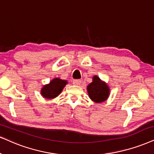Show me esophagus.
I'll return each instance as SVG.
<instances>
[{"instance_id": "1", "label": "esophagus", "mask_w": 154, "mask_h": 154, "mask_svg": "<svg viewBox=\"0 0 154 154\" xmlns=\"http://www.w3.org/2000/svg\"><path fill=\"white\" fill-rule=\"evenodd\" d=\"M81 82H81L80 79H74V80H73V84H74V85H80Z\"/></svg>"}]
</instances>
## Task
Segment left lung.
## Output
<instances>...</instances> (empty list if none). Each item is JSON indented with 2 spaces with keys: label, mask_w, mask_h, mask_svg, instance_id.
Returning a JSON list of instances; mask_svg holds the SVG:
<instances>
[{
  "label": "left lung",
  "mask_w": 154,
  "mask_h": 154,
  "mask_svg": "<svg viewBox=\"0 0 154 154\" xmlns=\"http://www.w3.org/2000/svg\"><path fill=\"white\" fill-rule=\"evenodd\" d=\"M87 91L91 100L97 103L104 102L109 95L108 86L101 81L97 76L93 77V82L87 86Z\"/></svg>",
  "instance_id": "obj_1"
}]
</instances>
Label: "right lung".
I'll return each mask as SVG.
<instances>
[{
	"instance_id": "obj_1",
	"label": "right lung",
	"mask_w": 154,
	"mask_h": 154,
	"mask_svg": "<svg viewBox=\"0 0 154 154\" xmlns=\"http://www.w3.org/2000/svg\"><path fill=\"white\" fill-rule=\"evenodd\" d=\"M67 83V81L62 80L59 78L52 79L49 85H47L42 87L41 94L47 99L54 98L61 93Z\"/></svg>"
}]
</instances>
